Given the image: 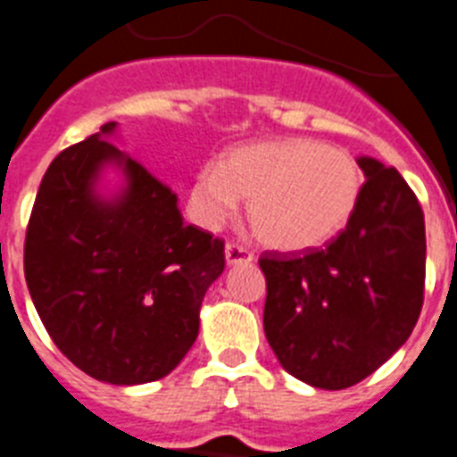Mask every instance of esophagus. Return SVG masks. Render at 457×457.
I'll return each instance as SVG.
<instances>
[{
	"label": "esophagus",
	"mask_w": 457,
	"mask_h": 457,
	"mask_svg": "<svg viewBox=\"0 0 457 457\" xmlns=\"http://www.w3.org/2000/svg\"><path fill=\"white\" fill-rule=\"evenodd\" d=\"M224 254H226V263H228V266H243V263H252V261H254V254H252L249 249L240 247V245H236V243L226 245Z\"/></svg>",
	"instance_id": "1"
}]
</instances>
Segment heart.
<instances>
[{"mask_svg": "<svg viewBox=\"0 0 457 457\" xmlns=\"http://www.w3.org/2000/svg\"><path fill=\"white\" fill-rule=\"evenodd\" d=\"M362 189L356 159L312 138L259 140L208 163L189 189L191 217L220 228L247 201L249 224L263 245L303 252L328 243L351 220Z\"/></svg>", "mask_w": 457, "mask_h": 457, "instance_id": "obj_1", "label": "heart"}]
</instances>
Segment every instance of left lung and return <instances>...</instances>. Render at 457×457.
I'll use <instances>...</instances> for the list:
<instances>
[{
    "mask_svg": "<svg viewBox=\"0 0 457 457\" xmlns=\"http://www.w3.org/2000/svg\"><path fill=\"white\" fill-rule=\"evenodd\" d=\"M365 173L346 228L305 254L266 252L263 330L295 379L342 391L384 365L423 307L425 221L395 169L358 157Z\"/></svg>",
    "mask_w": 457,
    "mask_h": 457,
    "instance_id": "obj_1",
    "label": "left lung"
}]
</instances>
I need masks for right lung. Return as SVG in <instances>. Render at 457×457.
Wrapping results in <instances>:
<instances>
[{
	"mask_svg": "<svg viewBox=\"0 0 457 457\" xmlns=\"http://www.w3.org/2000/svg\"><path fill=\"white\" fill-rule=\"evenodd\" d=\"M115 122L53 159L25 237V279L43 326L76 368L136 386L173 372L224 272V243L182 221L178 196L112 143ZM111 165L123 185L101 195Z\"/></svg>",
	"mask_w": 457,
	"mask_h": 457,
	"instance_id": "add662e5",
	"label": "right lung"
}]
</instances>
